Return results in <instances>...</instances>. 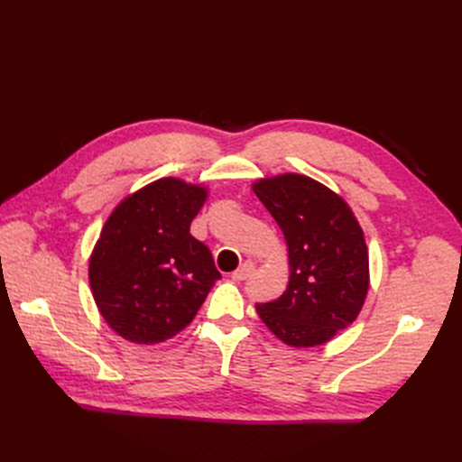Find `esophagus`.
<instances>
[{
    "label": "esophagus",
    "mask_w": 462,
    "mask_h": 462,
    "mask_svg": "<svg viewBox=\"0 0 462 462\" xmlns=\"http://www.w3.org/2000/svg\"><path fill=\"white\" fill-rule=\"evenodd\" d=\"M254 268H256V265H254V262H250V260H246L243 265H241V268L239 270H235L233 273H231V277H233V282H243V279H246L250 273H253L254 272Z\"/></svg>",
    "instance_id": "esophagus-1"
}]
</instances>
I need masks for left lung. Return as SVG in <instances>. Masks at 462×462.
Returning a JSON list of instances; mask_svg holds the SVG:
<instances>
[{"label": "left lung", "mask_w": 462, "mask_h": 462, "mask_svg": "<svg viewBox=\"0 0 462 462\" xmlns=\"http://www.w3.org/2000/svg\"><path fill=\"white\" fill-rule=\"evenodd\" d=\"M253 190L283 231L289 256L283 295L256 304V312L289 346L324 345L365 306L370 287L365 231L341 194L312 177H263Z\"/></svg>", "instance_id": "obj_1"}]
</instances>
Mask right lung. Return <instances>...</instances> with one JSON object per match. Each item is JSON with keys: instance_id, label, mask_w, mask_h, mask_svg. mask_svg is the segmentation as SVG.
Masks as SVG:
<instances>
[{"instance_id": "add662e5", "label": "right lung", "mask_w": 462, "mask_h": 462, "mask_svg": "<svg viewBox=\"0 0 462 462\" xmlns=\"http://www.w3.org/2000/svg\"><path fill=\"white\" fill-rule=\"evenodd\" d=\"M206 185L162 177L127 194L107 216L88 260L92 297L125 341L156 345L185 329L221 277L190 223Z\"/></svg>"}]
</instances>
